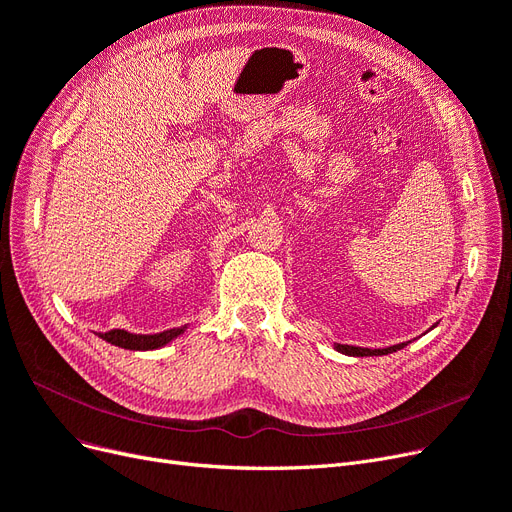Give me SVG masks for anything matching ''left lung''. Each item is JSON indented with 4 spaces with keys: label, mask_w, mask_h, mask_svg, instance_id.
<instances>
[{
    "label": "left lung",
    "mask_w": 512,
    "mask_h": 512,
    "mask_svg": "<svg viewBox=\"0 0 512 512\" xmlns=\"http://www.w3.org/2000/svg\"><path fill=\"white\" fill-rule=\"evenodd\" d=\"M407 344H396V346H388V348H358V346H348V344H335V350L342 352V354H348V356H382V354H390V352H396L405 348Z\"/></svg>",
    "instance_id": "1"
}]
</instances>
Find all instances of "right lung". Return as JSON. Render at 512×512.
<instances>
[{
  "mask_svg": "<svg viewBox=\"0 0 512 512\" xmlns=\"http://www.w3.org/2000/svg\"><path fill=\"white\" fill-rule=\"evenodd\" d=\"M185 329L187 327L168 329V331L154 333V335H137V333H128L124 329H111L107 333H99V337L113 346L124 348V350H156V348H162V346L173 342V339L179 337Z\"/></svg>",
  "mask_w": 512,
  "mask_h": 512,
  "instance_id": "right-lung-1",
  "label": "right lung"
}]
</instances>
